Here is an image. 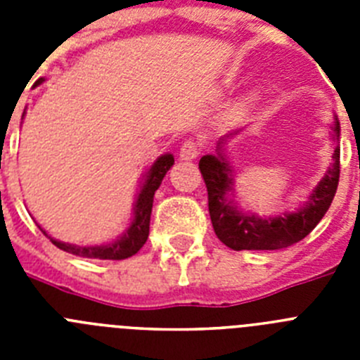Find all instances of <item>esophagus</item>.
I'll return each instance as SVG.
<instances>
[{
  "label": "esophagus",
  "mask_w": 360,
  "mask_h": 360,
  "mask_svg": "<svg viewBox=\"0 0 360 360\" xmlns=\"http://www.w3.org/2000/svg\"><path fill=\"white\" fill-rule=\"evenodd\" d=\"M200 151H202V148H200L198 142L186 141L180 146V158L182 160H195L200 157Z\"/></svg>",
  "instance_id": "obj_1"
}]
</instances>
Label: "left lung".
<instances>
[{
	"instance_id": "obj_1",
	"label": "left lung",
	"mask_w": 360,
	"mask_h": 360,
	"mask_svg": "<svg viewBox=\"0 0 360 360\" xmlns=\"http://www.w3.org/2000/svg\"><path fill=\"white\" fill-rule=\"evenodd\" d=\"M333 133L339 139V122L333 126ZM221 139L219 144H224ZM339 148L333 151V164L326 171V176L314 189L310 200L303 209L292 214L278 218H257L238 211L227 198V191H232V174L224 153L216 157L205 155L200 158V173L207 187L209 214L212 229L221 243L232 250H278L297 243L307 238L323 216L326 214L339 186Z\"/></svg>"
}]
</instances>
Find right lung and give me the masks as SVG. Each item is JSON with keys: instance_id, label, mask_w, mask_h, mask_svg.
Listing matches in <instances>:
<instances>
[{"instance_id": "obj_1", "label": "right lung", "mask_w": 360, "mask_h": 360, "mask_svg": "<svg viewBox=\"0 0 360 360\" xmlns=\"http://www.w3.org/2000/svg\"><path fill=\"white\" fill-rule=\"evenodd\" d=\"M37 82H43V79H39ZM173 164V155H164V157H160L151 165V169H149L148 176H146L144 187H142L141 195H139V198L135 202V218H133L131 225L126 231V234L120 240H117L115 243L98 245V247H75V245L53 240L43 229H39L43 231V234H46L50 238V241L56 245L57 249L73 254V256L90 257V259H126V257H131L133 254H136L144 247L146 240H148L153 196H155L157 189L160 187L162 178L165 176V173L169 171V167Z\"/></svg>"}]
</instances>
